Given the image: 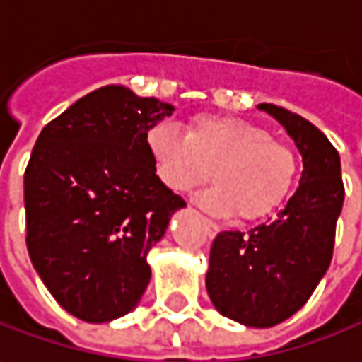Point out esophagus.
<instances>
[{
  "instance_id": "esophagus-1",
  "label": "esophagus",
  "mask_w": 362,
  "mask_h": 362,
  "mask_svg": "<svg viewBox=\"0 0 362 362\" xmlns=\"http://www.w3.org/2000/svg\"><path fill=\"white\" fill-rule=\"evenodd\" d=\"M204 227H206V230H209V237H216L218 235V227L212 223V221H209V218H204Z\"/></svg>"
}]
</instances>
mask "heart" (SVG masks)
<instances>
[{"mask_svg":"<svg viewBox=\"0 0 362 362\" xmlns=\"http://www.w3.org/2000/svg\"><path fill=\"white\" fill-rule=\"evenodd\" d=\"M156 176L186 194L209 178L197 202L214 216L261 221L290 198L300 174L296 150L257 123L227 115L197 117L188 132L160 123L146 135Z\"/></svg>","mask_w":362,"mask_h":362,"instance_id":"obj_1","label":"heart"}]
</instances>
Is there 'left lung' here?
<instances>
[{
	"label": "left lung",
	"instance_id": "obj_1",
	"mask_svg": "<svg viewBox=\"0 0 362 362\" xmlns=\"http://www.w3.org/2000/svg\"><path fill=\"white\" fill-rule=\"evenodd\" d=\"M257 109L279 121L302 153L300 186L272 221L247 233L216 235L206 291L223 316L251 328H272L304 306L326 274L344 186L340 156L316 125L272 103Z\"/></svg>",
	"mask_w": 362,
	"mask_h": 362
}]
</instances>
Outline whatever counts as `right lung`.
Masks as SVG:
<instances>
[{
	"instance_id": "add662e5",
	"label": "right lung",
	"mask_w": 362,
	"mask_h": 362,
	"mask_svg": "<svg viewBox=\"0 0 362 362\" xmlns=\"http://www.w3.org/2000/svg\"><path fill=\"white\" fill-rule=\"evenodd\" d=\"M174 107L121 85L85 95L40 132L24 174L25 245L54 300L85 322L129 314L148 253L186 202L156 176L146 135Z\"/></svg>"
}]
</instances>
